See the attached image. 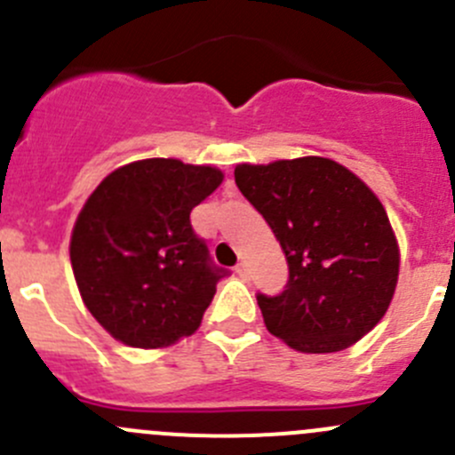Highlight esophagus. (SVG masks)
Here are the masks:
<instances>
[{"mask_svg": "<svg viewBox=\"0 0 455 455\" xmlns=\"http://www.w3.org/2000/svg\"><path fill=\"white\" fill-rule=\"evenodd\" d=\"M235 273H237V277H240V279H249V268H246L244 261H240V264L235 266Z\"/></svg>", "mask_w": 455, "mask_h": 455, "instance_id": "34e87169", "label": "esophagus"}]
</instances>
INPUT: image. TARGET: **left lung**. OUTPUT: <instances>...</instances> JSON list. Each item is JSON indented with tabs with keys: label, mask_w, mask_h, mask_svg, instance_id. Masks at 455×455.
Returning a JSON list of instances; mask_svg holds the SVG:
<instances>
[{
	"label": "left lung",
	"mask_w": 455,
	"mask_h": 455,
	"mask_svg": "<svg viewBox=\"0 0 455 455\" xmlns=\"http://www.w3.org/2000/svg\"><path fill=\"white\" fill-rule=\"evenodd\" d=\"M235 185L288 261L286 288L257 295L268 332L308 355L346 350L365 337L387 313L401 264L374 191L319 156L237 164Z\"/></svg>",
	"instance_id": "1"
}]
</instances>
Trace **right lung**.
Returning a JSON list of instances; mask_svg holds the SVG:
<instances>
[{"label":"right lung","mask_w":455,"mask_h":455,"mask_svg":"<svg viewBox=\"0 0 455 455\" xmlns=\"http://www.w3.org/2000/svg\"><path fill=\"white\" fill-rule=\"evenodd\" d=\"M222 178L215 167L147 158L92 191L70 261L85 308L114 339L149 350L198 330L227 270L211 261L189 215Z\"/></svg>","instance_id":"1"}]
</instances>
